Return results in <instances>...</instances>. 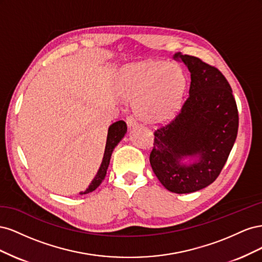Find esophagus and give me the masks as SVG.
Returning a JSON list of instances; mask_svg holds the SVG:
<instances>
[{
	"label": "esophagus",
	"instance_id": "1",
	"mask_svg": "<svg viewBox=\"0 0 262 262\" xmlns=\"http://www.w3.org/2000/svg\"><path fill=\"white\" fill-rule=\"evenodd\" d=\"M126 124H128V126L130 129H133V128H136V126H138L139 125V123H138V121H137V119L134 118L133 116H128L126 117Z\"/></svg>",
	"mask_w": 262,
	"mask_h": 262
}]
</instances>
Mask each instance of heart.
I'll return each instance as SVG.
<instances>
[{
	"label": "heart",
	"mask_w": 262,
	"mask_h": 262,
	"mask_svg": "<svg viewBox=\"0 0 262 262\" xmlns=\"http://www.w3.org/2000/svg\"><path fill=\"white\" fill-rule=\"evenodd\" d=\"M119 82L124 96L136 100L139 116L150 123L165 122L177 114L187 85L180 67L162 61L125 68Z\"/></svg>",
	"instance_id": "b5f03b06"
}]
</instances>
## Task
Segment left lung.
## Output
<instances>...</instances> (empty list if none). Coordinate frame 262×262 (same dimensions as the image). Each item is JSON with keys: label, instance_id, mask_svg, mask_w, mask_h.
Returning <instances> with one entry per match:
<instances>
[{"label": "left lung", "instance_id": "left-lung-1", "mask_svg": "<svg viewBox=\"0 0 262 262\" xmlns=\"http://www.w3.org/2000/svg\"><path fill=\"white\" fill-rule=\"evenodd\" d=\"M191 73L189 96L168 123L154 131L149 163L171 192L190 193L211 185L223 169L238 131V110L231 85L215 67L193 55H173ZM188 156L200 162L180 165Z\"/></svg>", "mask_w": 262, "mask_h": 262}]
</instances>
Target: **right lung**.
Masks as SVG:
<instances>
[{"label":"right lung","instance_id":"1","mask_svg":"<svg viewBox=\"0 0 262 262\" xmlns=\"http://www.w3.org/2000/svg\"><path fill=\"white\" fill-rule=\"evenodd\" d=\"M125 132H126V123L123 120H119L109 126L106 147H105V154H104V157H102L100 167L96 173V176L94 177L93 181L91 182L89 188H87L85 191H82L81 194H86L94 191V190L101 184V181L104 180L107 172V168L110 163V157H112V154H113V150L117 146L119 142L121 141V139L124 137Z\"/></svg>","mask_w":262,"mask_h":262}]
</instances>
